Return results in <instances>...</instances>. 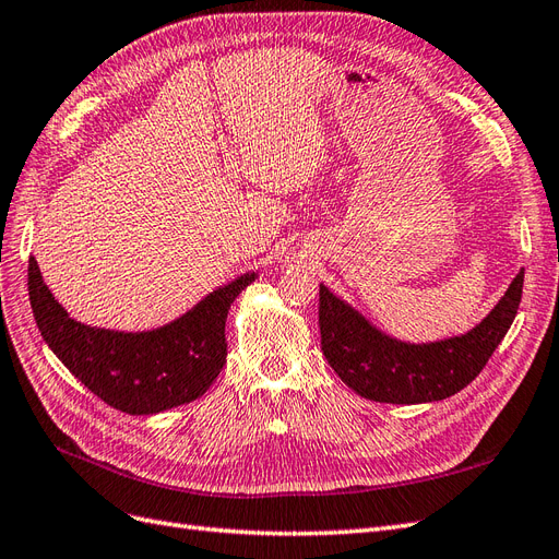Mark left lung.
I'll return each instance as SVG.
<instances>
[{
    "label": "left lung",
    "instance_id": "1",
    "mask_svg": "<svg viewBox=\"0 0 559 559\" xmlns=\"http://www.w3.org/2000/svg\"><path fill=\"white\" fill-rule=\"evenodd\" d=\"M524 267L480 324L436 343H403L319 284L321 352L349 389L380 403L443 401L476 380L509 333L522 298Z\"/></svg>",
    "mask_w": 559,
    "mask_h": 559
}]
</instances>
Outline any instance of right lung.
<instances>
[{
	"instance_id": "1",
	"label": "right lung",
	"mask_w": 559,
	"mask_h": 559,
	"mask_svg": "<svg viewBox=\"0 0 559 559\" xmlns=\"http://www.w3.org/2000/svg\"><path fill=\"white\" fill-rule=\"evenodd\" d=\"M253 280L257 273H245L218 286L160 329L126 333L72 319L44 284L35 257L27 267L29 306L46 345L97 399L128 415H156L207 392L226 364L230 302Z\"/></svg>"
}]
</instances>
